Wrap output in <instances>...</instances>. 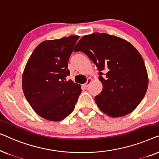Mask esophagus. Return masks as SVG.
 Masks as SVG:
<instances>
[{
	"instance_id": "1",
	"label": "esophagus",
	"mask_w": 159,
	"mask_h": 159,
	"mask_svg": "<svg viewBox=\"0 0 159 159\" xmlns=\"http://www.w3.org/2000/svg\"><path fill=\"white\" fill-rule=\"evenodd\" d=\"M92 81H93V80L91 79V78H88V81H87L86 83L84 84V88H88V87L89 85H90V84L91 83V82H92Z\"/></svg>"
}]
</instances>
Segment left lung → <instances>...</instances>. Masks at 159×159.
I'll return each mask as SVG.
<instances>
[{"label":"left lung","mask_w":159,"mask_h":159,"mask_svg":"<svg viewBox=\"0 0 159 159\" xmlns=\"http://www.w3.org/2000/svg\"><path fill=\"white\" fill-rule=\"evenodd\" d=\"M74 51H82L96 65L103 90L95 97L98 108L111 117L125 116L144 98L148 77L140 53L128 41L106 33L84 35ZM106 71L105 78L102 77Z\"/></svg>","instance_id":"left-lung-1"}]
</instances>
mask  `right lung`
I'll use <instances>...</instances> for the list:
<instances>
[{"label": "right lung", "mask_w": 159, "mask_h": 159, "mask_svg": "<svg viewBox=\"0 0 159 159\" xmlns=\"http://www.w3.org/2000/svg\"><path fill=\"white\" fill-rule=\"evenodd\" d=\"M80 36L45 40L35 48L22 75L23 92L33 110L47 120L61 121L75 109L82 92L70 75L69 58Z\"/></svg>", "instance_id": "right-lung-1"}]
</instances>
